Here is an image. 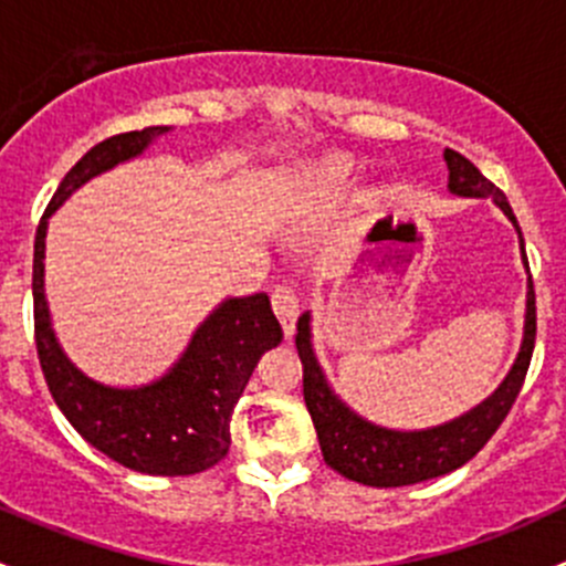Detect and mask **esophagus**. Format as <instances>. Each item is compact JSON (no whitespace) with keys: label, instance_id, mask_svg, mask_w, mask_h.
<instances>
[{"label":"esophagus","instance_id":"34e87169","mask_svg":"<svg viewBox=\"0 0 566 566\" xmlns=\"http://www.w3.org/2000/svg\"><path fill=\"white\" fill-rule=\"evenodd\" d=\"M271 304H273V312H276L279 323H282L284 334H293L295 328V319H298V312H301V304H298V293H295V287H290V284H276L271 293Z\"/></svg>","mask_w":566,"mask_h":566}]
</instances>
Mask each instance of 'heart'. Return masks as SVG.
<instances>
[{
  "instance_id": "b5f03b06",
  "label": "heart",
  "mask_w": 566,
  "mask_h": 566,
  "mask_svg": "<svg viewBox=\"0 0 566 566\" xmlns=\"http://www.w3.org/2000/svg\"><path fill=\"white\" fill-rule=\"evenodd\" d=\"M347 175V161L345 158H328V161L319 164L317 169V177H323V180H339V177Z\"/></svg>"
}]
</instances>
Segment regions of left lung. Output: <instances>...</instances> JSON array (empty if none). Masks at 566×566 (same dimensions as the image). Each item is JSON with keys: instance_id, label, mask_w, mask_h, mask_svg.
<instances>
[{"instance_id": "left-lung-1", "label": "left lung", "mask_w": 566, "mask_h": 566, "mask_svg": "<svg viewBox=\"0 0 566 566\" xmlns=\"http://www.w3.org/2000/svg\"><path fill=\"white\" fill-rule=\"evenodd\" d=\"M443 158L449 167V191L460 193V197H493L506 219L517 227L515 213L495 182H490L458 150H447ZM526 298V334H523L521 353L499 391L476 405L471 413L421 432L386 430V427L369 424L361 416L353 413L325 384L323 369L312 353L310 315H301L295 347H298V358L304 364V402L317 430L325 465H331L345 479L369 484V488H405V484L427 482V479L443 476V473L465 465L504 424L506 413L512 410L523 389V380H526L536 339V298L531 276Z\"/></svg>"}]
</instances>
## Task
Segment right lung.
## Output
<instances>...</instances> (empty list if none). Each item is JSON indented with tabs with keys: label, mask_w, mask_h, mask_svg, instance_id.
Listing matches in <instances>:
<instances>
[{
	"label": "right lung",
	"mask_w": 566,
	"mask_h": 566,
	"mask_svg": "<svg viewBox=\"0 0 566 566\" xmlns=\"http://www.w3.org/2000/svg\"><path fill=\"white\" fill-rule=\"evenodd\" d=\"M169 125L108 136L62 177L35 232L32 301L40 369L51 397L73 430L108 460L153 476H191L230 452V419L256 358L282 342V325L265 293L230 298L193 334L180 361L142 389H108L78 373L60 350L43 295L49 216L90 177L139 156Z\"/></svg>",
	"instance_id": "obj_1"
}]
</instances>
